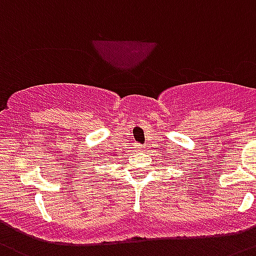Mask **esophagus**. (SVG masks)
Listing matches in <instances>:
<instances>
[{
  "label": "esophagus",
  "mask_w": 256,
  "mask_h": 256,
  "mask_svg": "<svg viewBox=\"0 0 256 256\" xmlns=\"http://www.w3.org/2000/svg\"><path fill=\"white\" fill-rule=\"evenodd\" d=\"M136 148H138V150H144V147L142 144H136Z\"/></svg>",
  "instance_id": "34e87169"
}]
</instances>
